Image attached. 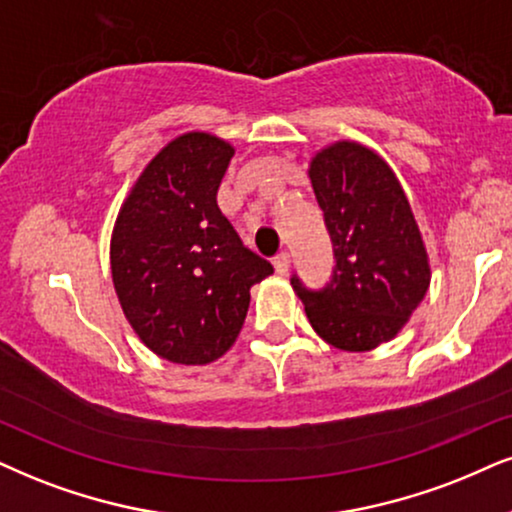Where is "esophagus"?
I'll use <instances>...</instances> for the list:
<instances>
[{"mask_svg":"<svg viewBox=\"0 0 512 512\" xmlns=\"http://www.w3.org/2000/svg\"><path fill=\"white\" fill-rule=\"evenodd\" d=\"M274 269L278 271V274H288L290 271V252H278V255L274 257Z\"/></svg>","mask_w":512,"mask_h":512,"instance_id":"34e87169","label":"esophagus"}]
</instances>
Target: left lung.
<instances>
[{
    "label": "left lung",
    "instance_id": "8db88e82",
    "mask_svg": "<svg viewBox=\"0 0 512 512\" xmlns=\"http://www.w3.org/2000/svg\"><path fill=\"white\" fill-rule=\"evenodd\" d=\"M333 241L331 281L309 290L293 274L312 328L345 352L392 340L430 286V264L404 189L380 155L354 141L323 148L309 165Z\"/></svg>",
    "mask_w": 512,
    "mask_h": 512
}]
</instances>
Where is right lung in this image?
<instances>
[{
	"label": "right lung",
	"instance_id": "1",
	"mask_svg": "<svg viewBox=\"0 0 512 512\" xmlns=\"http://www.w3.org/2000/svg\"><path fill=\"white\" fill-rule=\"evenodd\" d=\"M234 148L181 134L141 174L111 241L118 300L141 342L172 364H210L234 345L250 288L274 267L245 248L217 205Z\"/></svg>",
	"mask_w": 512,
	"mask_h": 512
}]
</instances>
